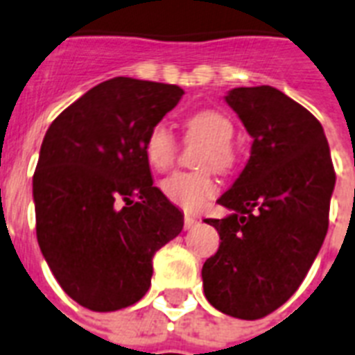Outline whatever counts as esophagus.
<instances>
[{
	"label": "esophagus",
	"instance_id": "34e87169",
	"mask_svg": "<svg viewBox=\"0 0 355 355\" xmlns=\"http://www.w3.org/2000/svg\"><path fill=\"white\" fill-rule=\"evenodd\" d=\"M196 223H198V220L192 216H189V214H185V223H183V227H185V231H189V229H192V227H196Z\"/></svg>",
	"mask_w": 355,
	"mask_h": 355
}]
</instances>
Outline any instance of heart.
<instances>
[{"instance_id": "heart-1", "label": "heart", "mask_w": 355, "mask_h": 355, "mask_svg": "<svg viewBox=\"0 0 355 355\" xmlns=\"http://www.w3.org/2000/svg\"><path fill=\"white\" fill-rule=\"evenodd\" d=\"M187 139L203 141L198 164L225 170L232 164V123L218 110H201L185 121ZM178 141L163 123L152 126L144 139V155L155 170H166L174 163ZM161 191L172 203L185 211H198L216 194V181L209 170L200 172H175L161 183Z\"/></svg>"}]
</instances>
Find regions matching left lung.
<instances>
[{
    "label": "left lung",
    "mask_w": 355,
    "mask_h": 355,
    "mask_svg": "<svg viewBox=\"0 0 355 355\" xmlns=\"http://www.w3.org/2000/svg\"><path fill=\"white\" fill-rule=\"evenodd\" d=\"M225 102L253 137L251 155L218 203L220 248L201 269L207 300L254 321L299 290L326 231L336 172L321 123L271 86L234 87Z\"/></svg>",
    "instance_id": "obj_1"
}]
</instances>
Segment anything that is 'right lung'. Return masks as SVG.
I'll list each match as a JSON object with an SVG mask.
<instances>
[{
    "label": "right lung",
    "instance_id": "right-lung-1",
    "mask_svg": "<svg viewBox=\"0 0 355 355\" xmlns=\"http://www.w3.org/2000/svg\"><path fill=\"white\" fill-rule=\"evenodd\" d=\"M183 95L172 84L117 76L65 107L45 133L33 178L38 245L62 290L87 310L143 299L155 251L183 229L144 155L150 128Z\"/></svg>",
    "mask_w": 355,
    "mask_h": 355
}]
</instances>
